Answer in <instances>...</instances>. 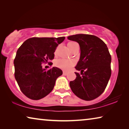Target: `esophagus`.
<instances>
[{
    "label": "esophagus",
    "mask_w": 129,
    "mask_h": 129,
    "mask_svg": "<svg viewBox=\"0 0 129 129\" xmlns=\"http://www.w3.org/2000/svg\"><path fill=\"white\" fill-rule=\"evenodd\" d=\"M62 74H63V75H64V76H66V75H67V72H65V71H63V73H62Z\"/></svg>",
    "instance_id": "34e87169"
}]
</instances>
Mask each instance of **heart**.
<instances>
[{
	"label": "heart",
	"mask_w": 129,
	"mask_h": 129,
	"mask_svg": "<svg viewBox=\"0 0 129 129\" xmlns=\"http://www.w3.org/2000/svg\"><path fill=\"white\" fill-rule=\"evenodd\" d=\"M76 43L75 42H69L68 43L67 45H68V48H69L72 44ZM55 65L57 67L60 68L61 69H63L64 71H68L72 67L75 65V62L72 60H67V59L64 58H60L58 59L55 62Z\"/></svg>",
	"instance_id": "b5f03b06"
}]
</instances>
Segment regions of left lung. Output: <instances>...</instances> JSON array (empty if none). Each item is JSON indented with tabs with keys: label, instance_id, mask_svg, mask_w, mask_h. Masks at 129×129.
<instances>
[{
	"label": "left lung",
	"instance_id": "1",
	"mask_svg": "<svg viewBox=\"0 0 129 129\" xmlns=\"http://www.w3.org/2000/svg\"><path fill=\"white\" fill-rule=\"evenodd\" d=\"M68 39L79 43L80 57L75 68V80L69 83L77 97L92 101L105 90L111 77V57L106 44L98 37L89 34H76Z\"/></svg>",
	"mask_w": 129,
	"mask_h": 129
}]
</instances>
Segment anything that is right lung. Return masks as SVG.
Listing matches in <instances>:
<instances>
[{
  "label": "right lung",
  "mask_w": 129,
  "mask_h": 129,
  "mask_svg": "<svg viewBox=\"0 0 129 129\" xmlns=\"http://www.w3.org/2000/svg\"><path fill=\"white\" fill-rule=\"evenodd\" d=\"M64 40L65 37H33L18 49L14 61V75L20 91L29 99L39 100L48 95L53 89L57 77L62 75L60 69L53 67L46 71L41 64L54 58L56 48Z\"/></svg>",
  "instance_id": "1"
}]
</instances>
